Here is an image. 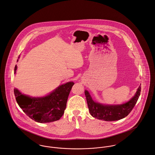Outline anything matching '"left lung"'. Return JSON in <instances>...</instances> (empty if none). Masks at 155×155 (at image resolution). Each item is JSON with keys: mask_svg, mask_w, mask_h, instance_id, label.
<instances>
[{"mask_svg": "<svg viewBox=\"0 0 155 155\" xmlns=\"http://www.w3.org/2000/svg\"><path fill=\"white\" fill-rule=\"evenodd\" d=\"M141 86L137 90L134 96L127 102L122 104H104L93 100L89 92L85 90L84 93L90 114L93 117L105 121H116L124 119L132 111L140 95Z\"/></svg>", "mask_w": 155, "mask_h": 155, "instance_id": "left-lung-1", "label": "left lung"}]
</instances>
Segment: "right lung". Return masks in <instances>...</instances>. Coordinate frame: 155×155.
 I'll list each match as a JSON object with an SVG mask.
<instances>
[{
	"mask_svg": "<svg viewBox=\"0 0 155 155\" xmlns=\"http://www.w3.org/2000/svg\"><path fill=\"white\" fill-rule=\"evenodd\" d=\"M17 69L16 65L14 69L15 74ZM74 84L72 81L67 82L42 97H32L24 94L17 88H14V92L17 104L28 116L38 123H49L61 118Z\"/></svg>",
	"mask_w": 155,
	"mask_h": 155,
	"instance_id": "obj_1",
	"label": "right lung"
}]
</instances>
